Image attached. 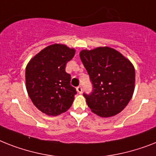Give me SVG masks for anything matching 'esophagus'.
<instances>
[{
	"label": "esophagus",
	"mask_w": 156,
	"mask_h": 156,
	"mask_svg": "<svg viewBox=\"0 0 156 156\" xmlns=\"http://www.w3.org/2000/svg\"><path fill=\"white\" fill-rule=\"evenodd\" d=\"M76 90H77V91H78V94H82V87H78L77 88H76Z\"/></svg>",
	"instance_id": "obj_1"
}]
</instances>
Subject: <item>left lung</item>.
<instances>
[{
  "label": "left lung",
  "mask_w": 156,
  "mask_h": 156,
  "mask_svg": "<svg viewBox=\"0 0 156 156\" xmlns=\"http://www.w3.org/2000/svg\"><path fill=\"white\" fill-rule=\"evenodd\" d=\"M79 55L93 84L90 94H83L91 111L103 118L120 113L135 90L132 63L116 49L107 46L82 49Z\"/></svg>",
  "instance_id": "left-lung-1"
}]
</instances>
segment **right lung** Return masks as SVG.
Segmentation results:
<instances>
[{
	"instance_id": "obj_1",
	"label": "right lung",
	"mask_w": 156,
	"mask_h": 156,
	"mask_svg": "<svg viewBox=\"0 0 156 156\" xmlns=\"http://www.w3.org/2000/svg\"><path fill=\"white\" fill-rule=\"evenodd\" d=\"M75 49L63 44L50 45L30 59L25 68V86L34 106L42 113L57 116L69 110L77 91L70 85L66 63Z\"/></svg>"
}]
</instances>
